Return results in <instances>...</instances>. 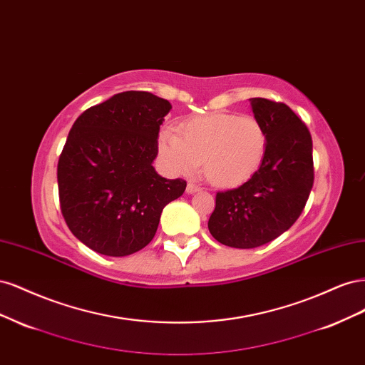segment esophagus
I'll return each mask as SVG.
<instances>
[{
  "label": "esophagus",
  "instance_id": "1",
  "mask_svg": "<svg viewBox=\"0 0 365 365\" xmlns=\"http://www.w3.org/2000/svg\"><path fill=\"white\" fill-rule=\"evenodd\" d=\"M197 190H201V187L193 184V182H189V184H187V187H185V192L189 193V195H192V193H195V192H197Z\"/></svg>",
  "mask_w": 365,
  "mask_h": 365
}]
</instances>
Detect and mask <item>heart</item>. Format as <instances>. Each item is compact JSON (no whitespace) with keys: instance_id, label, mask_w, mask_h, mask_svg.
<instances>
[{"instance_id":"b5f03b06","label":"heart","mask_w":365,"mask_h":365,"mask_svg":"<svg viewBox=\"0 0 365 365\" xmlns=\"http://www.w3.org/2000/svg\"><path fill=\"white\" fill-rule=\"evenodd\" d=\"M178 132L163 128L157 148L175 173H189L201 164L217 187H236L256 173L264 158L268 135L252 115L212 113L184 120Z\"/></svg>"}]
</instances>
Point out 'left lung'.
<instances>
[{"mask_svg":"<svg viewBox=\"0 0 365 365\" xmlns=\"http://www.w3.org/2000/svg\"><path fill=\"white\" fill-rule=\"evenodd\" d=\"M268 146L259 170L237 189L216 195L208 230L222 245L256 248L289 230L314 185L312 137L289 106L250 98Z\"/></svg>","mask_w":365,"mask_h":365,"instance_id":"1","label":"left lung"}]
</instances>
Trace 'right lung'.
Instances as JSON below:
<instances>
[{
  "label": "right lung",
  "mask_w": 365,
  "mask_h": 365,
  "mask_svg": "<svg viewBox=\"0 0 365 365\" xmlns=\"http://www.w3.org/2000/svg\"><path fill=\"white\" fill-rule=\"evenodd\" d=\"M172 105L146 91L118 93L79 115L58 163L59 201L71 233L93 251L123 257L157 233L163 208L184 180L153 169Z\"/></svg>",
  "instance_id": "right-lung-1"
}]
</instances>
